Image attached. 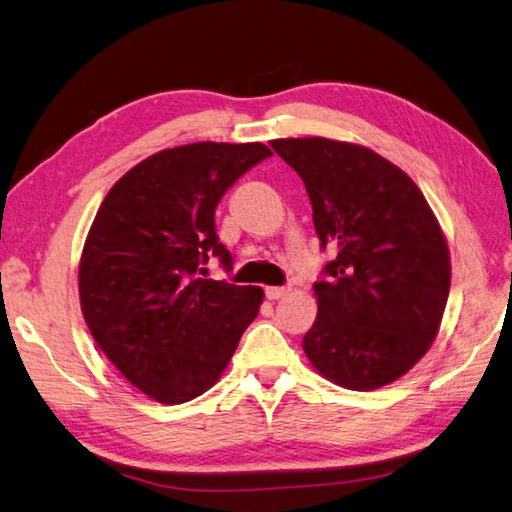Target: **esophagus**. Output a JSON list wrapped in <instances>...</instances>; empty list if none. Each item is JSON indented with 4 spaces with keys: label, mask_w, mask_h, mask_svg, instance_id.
<instances>
[{
    "label": "esophagus",
    "mask_w": 512,
    "mask_h": 512,
    "mask_svg": "<svg viewBox=\"0 0 512 512\" xmlns=\"http://www.w3.org/2000/svg\"><path fill=\"white\" fill-rule=\"evenodd\" d=\"M287 293H289V289H285V287H267L265 289V295L269 300H280V298H285Z\"/></svg>",
    "instance_id": "esophagus-1"
}]
</instances>
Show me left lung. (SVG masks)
I'll use <instances>...</instances> for the list:
<instances>
[{"instance_id":"left-lung-1","label":"left lung","mask_w":512,"mask_h":512,"mask_svg":"<svg viewBox=\"0 0 512 512\" xmlns=\"http://www.w3.org/2000/svg\"><path fill=\"white\" fill-rule=\"evenodd\" d=\"M304 181L322 247L337 249L315 282L317 317L302 348L324 379L370 392L410 372L431 348L451 287L447 238L412 177L368 146L280 138Z\"/></svg>"}]
</instances>
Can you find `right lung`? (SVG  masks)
Returning a JSON list of instances; mask_svg holds the SVG:
<instances>
[{"label":"right lung","mask_w":512,"mask_h":512,"mask_svg":"<svg viewBox=\"0 0 512 512\" xmlns=\"http://www.w3.org/2000/svg\"><path fill=\"white\" fill-rule=\"evenodd\" d=\"M260 142H195L127 170L89 227L81 311L98 348L135 388L179 405L221 379L265 291L206 276L210 254L232 256L214 210L234 181L269 157Z\"/></svg>","instance_id":"obj_1"}]
</instances>
